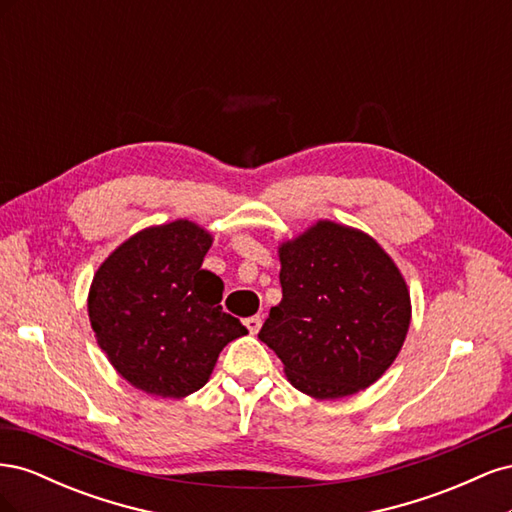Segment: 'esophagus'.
Returning <instances> with one entry per match:
<instances>
[{
  "label": "esophagus",
  "mask_w": 512,
  "mask_h": 512,
  "mask_svg": "<svg viewBox=\"0 0 512 512\" xmlns=\"http://www.w3.org/2000/svg\"><path fill=\"white\" fill-rule=\"evenodd\" d=\"M245 327H247V331H250L252 335H254V333H258V331H260V327H262V318H260V316H250V318H245Z\"/></svg>",
  "instance_id": "esophagus-1"
}]
</instances>
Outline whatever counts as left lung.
Returning a JSON list of instances; mask_svg holds the SVG:
<instances>
[{"label": "left lung", "instance_id": "1", "mask_svg": "<svg viewBox=\"0 0 512 512\" xmlns=\"http://www.w3.org/2000/svg\"><path fill=\"white\" fill-rule=\"evenodd\" d=\"M282 301L258 333L294 389L339 399L367 389L406 342L412 305L404 275L380 243L320 220L280 245Z\"/></svg>", "mask_w": 512, "mask_h": 512}]
</instances>
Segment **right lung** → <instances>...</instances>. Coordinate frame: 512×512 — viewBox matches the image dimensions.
Wrapping results in <instances>:
<instances>
[{"label":"right lung","mask_w":512,"mask_h":512,"mask_svg":"<svg viewBox=\"0 0 512 512\" xmlns=\"http://www.w3.org/2000/svg\"><path fill=\"white\" fill-rule=\"evenodd\" d=\"M211 243L190 220L149 226L96 271L87 297L91 329L134 389L192 395L207 384L224 346L247 333L222 312L224 282L203 269Z\"/></svg>","instance_id":"add662e5"}]
</instances>
